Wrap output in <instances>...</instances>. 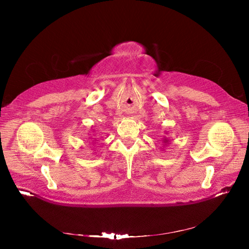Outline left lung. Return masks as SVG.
Instances as JSON below:
<instances>
[{"label":"left lung","mask_w":249,"mask_h":249,"mask_svg":"<svg viewBox=\"0 0 249 249\" xmlns=\"http://www.w3.org/2000/svg\"><path fill=\"white\" fill-rule=\"evenodd\" d=\"M168 142H169V140H168V138H163V142H165V144H168Z\"/></svg>","instance_id":"obj_1"}]
</instances>
